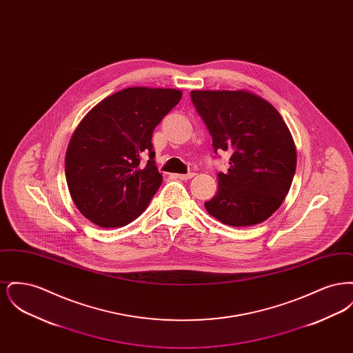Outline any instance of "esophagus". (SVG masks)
Returning a JSON list of instances; mask_svg holds the SVG:
<instances>
[{
  "instance_id": "1",
  "label": "esophagus",
  "mask_w": 353,
  "mask_h": 353,
  "mask_svg": "<svg viewBox=\"0 0 353 353\" xmlns=\"http://www.w3.org/2000/svg\"><path fill=\"white\" fill-rule=\"evenodd\" d=\"M194 174H196V173L189 172V173H186V174H176V177L180 179V180H190L192 177H194Z\"/></svg>"
}]
</instances>
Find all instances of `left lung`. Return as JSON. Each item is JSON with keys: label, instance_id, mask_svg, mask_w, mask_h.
I'll use <instances>...</instances> for the list:
<instances>
[{"label": "left lung", "instance_id": "obj_1", "mask_svg": "<svg viewBox=\"0 0 353 353\" xmlns=\"http://www.w3.org/2000/svg\"><path fill=\"white\" fill-rule=\"evenodd\" d=\"M192 101L213 137L214 152L228 151L219 190L206 212L230 226H252L282 205L296 169V148L276 108L248 90H193Z\"/></svg>", "mask_w": 353, "mask_h": 353}]
</instances>
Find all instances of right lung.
Segmentation results:
<instances>
[{"label":"right lung","instance_id":"right-lung-1","mask_svg":"<svg viewBox=\"0 0 353 353\" xmlns=\"http://www.w3.org/2000/svg\"><path fill=\"white\" fill-rule=\"evenodd\" d=\"M181 97L174 88L130 87L82 119L68 143L65 172L70 196L85 219L119 228L145 210L163 183L152 134ZM143 154L150 156L145 165Z\"/></svg>","mask_w":353,"mask_h":353}]
</instances>
